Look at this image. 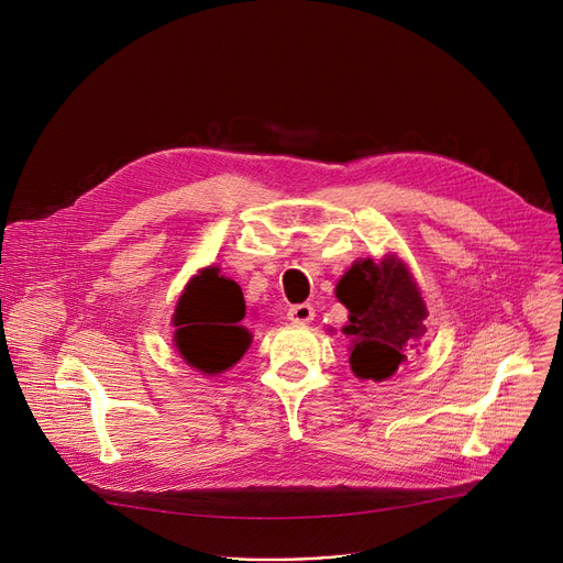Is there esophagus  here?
<instances>
[{
  "label": "esophagus",
  "instance_id": "34e87169",
  "mask_svg": "<svg viewBox=\"0 0 563 563\" xmlns=\"http://www.w3.org/2000/svg\"><path fill=\"white\" fill-rule=\"evenodd\" d=\"M287 319L291 323H298V325H305L310 323L314 319V308L310 302H300V305H294V308H289L287 312Z\"/></svg>",
  "mask_w": 563,
  "mask_h": 563
}]
</instances>
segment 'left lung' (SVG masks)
<instances>
[{"mask_svg":"<svg viewBox=\"0 0 563 563\" xmlns=\"http://www.w3.org/2000/svg\"><path fill=\"white\" fill-rule=\"evenodd\" d=\"M350 310L343 332L352 336L350 368L360 379L384 382L406 362V352L424 336V298L401 261H356L336 285Z\"/></svg>","mask_w":563,"mask_h":563,"instance_id":"1","label":"left lung"}]
</instances>
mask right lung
I'll list each match as a JSON object with an SVG mask.
<instances>
[{
    "mask_svg": "<svg viewBox=\"0 0 563 563\" xmlns=\"http://www.w3.org/2000/svg\"><path fill=\"white\" fill-rule=\"evenodd\" d=\"M244 314L240 285L220 276L218 267L201 269L179 296L173 319L181 360L203 375L235 366L251 345V332L240 325Z\"/></svg>",
    "mask_w": 563,
    "mask_h": 563,
    "instance_id": "right-lung-1",
    "label": "right lung"
}]
</instances>
